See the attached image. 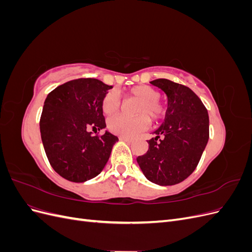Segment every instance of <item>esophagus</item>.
<instances>
[{"mask_svg": "<svg viewBox=\"0 0 252 252\" xmlns=\"http://www.w3.org/2000/svg\"><path fill=\"white\" fill-rule=\"evenodd\" d=\"M120 140L126 142V143H131L133 140L132 139H129V138H125V136H120Z\"/></svg>", "mask_w": 252, "mask_h": 252, "instance_id": "1", "label": "esophagus"}]
</instances>
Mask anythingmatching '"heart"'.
<instances>
[{
    "label": "heart",
    "mask_w": 252,
    "mask_h": 252,
    "mask_svg": "<svg viewBox=\"0 0 252 252\" xmlns=\"http://www.w3.org/2000/svg\"><path fill=\"white\" fill-rule=\"evenodd\" d=\"M127 95L138 100L134 107L136 116L129 118L117 114L108 119L107 128L110 132L117 135L132 138L148 127L149 120L151 122H158L161 120L165 114V108L158 101L161 94L151 86H134L128 91ZM120 106L121 100L116 91L110 90L105 94L101 102V108L104 114L109 116L117 112L120 109Z\"/></svg>",
    "instance_id": "heart-1"
}]
</instances>
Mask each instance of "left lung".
Wrapping results in <instances>:
<instances>
[{"label": "left lung", "instance_id": "1", "mask_svg": "<svg viewBox=\"0 0 252 252\" xmlns=\"http://www.w3.org/2000/svg\"><path fill=\"white\" fill-rule=\"evenodd\" d=\"M167 95L168 107L163 124L147 141L149 148L136 158L147 180L161 186L187 179L200 162L209 139L207 109L193 91L166 79L151 81Z\"/></svg>", "mask_w": 252, "mask_h": 252}]
</instances>
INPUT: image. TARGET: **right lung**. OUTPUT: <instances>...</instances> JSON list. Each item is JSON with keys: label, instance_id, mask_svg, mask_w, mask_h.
Returning a JSON list of instances; mask_svg holds the SVG:
<instances>
[{"label": "right lung", "instance_id": "obj_1", "mask_svg": "<svg viewBox=\"0 0 252 252\" xmlns=\"http://www.w3.org/2000/svg\"><path fill=\"white\" fill-rule=\"evenodd\" d=\"M112 86L96 79L66 82L48 94L40 120L43 146L61 177L74 183L95 178L108 162L119 139L106 130L102 98Z\"/></svg>", "mask_w": 252, "mask_h": 252}]
</instances>
